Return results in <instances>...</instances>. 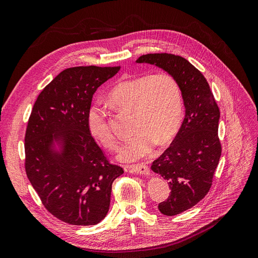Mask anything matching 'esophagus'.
<instances>
[{"instance_id":"1","label":"esophagus","mask_w":258,"mask_h":258,"mask_svg":"<svg viewBox=\"0 0 258 258\" xmlns=\"http://www.w3.org/2000/svg\"><path fill=\"white\" fill-rule=\"evenodd\" d=\"M127 168L130 170V172H132V173H139V174H144V175H148L150 173L149 167L144 163L136 164V165H130Z\"/></svg>"}]
</instances>
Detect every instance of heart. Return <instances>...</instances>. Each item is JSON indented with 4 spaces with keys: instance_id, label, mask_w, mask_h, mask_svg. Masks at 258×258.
<instances>
[{
    "instance_id": "1",
    "label": "heart",
    "mask_w": 258,
    "mask_h": 258,
    "mask_svg": "<svg viewBox=\"0 0 258 258\" xmlns=\"http://www.w3.org/2000/svg\"><path fill=\"white\" fill-rule=\"evenodd\" d=\"M117 111L132 112V132L121 146L122 160H136L153 151L155 145L168 144L183 119V95L177 81L167 72L142 75L119 82L108 93ZM87 125L91 136L106 149H114L118 138L111 131L108 114L100 103L88 109Z\"/></svg>"
}]
</instances>
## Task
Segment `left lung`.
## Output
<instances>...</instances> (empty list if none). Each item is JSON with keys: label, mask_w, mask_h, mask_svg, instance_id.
I'll use <instances>...</instances> for the list:
<instances>
[{"label": "left lung", "mask_w": 258, "mask_h": 258, "mask_svg": "<svg viewBox=\"0 0 258 258\" xmlns=\"http://www.w3.org/2000/svg\"><path fill=\"white\" fill-rule=\"evenodd\" d=\"M138 63L155 64L177 81L186 114L172 144L152 164L151 169L169 184L168 199L158 204L166 216H175L194 207L207 195L222 147L218 136L220 110L209 85L184 57L155 53L142 55Z\"/></svg>", "instance_id": "8db88e82"}]
</instances>
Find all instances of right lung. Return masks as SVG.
<instances>
[{
  "label": "right lung",
  "instance_id": "right-lung-1",
  "mask_svg": "<svg viewBox=\"0 0 258 258\" xmlns=\"http://www.w3.org/2000/svg\"><path fill=\"white\" fill-rule=\"evenodd\" d=\"M120 67H73L38 95L27 122L25 172L45 209L72 225H94L107 215L111 185L124 171L109 163L91 136L87 113L94 92ZM54 141L63 146L53 151Z\"/></svg>",
  "mask_w": 258,
  "mask_h": 258
}]
</instances>
